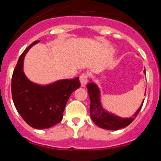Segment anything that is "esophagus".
<instances>
[{
  "mask_svg": "<svg viewBox=\"0 0 161 161\" xmlns=\"http://www.w3.org/2000/svg\"><path fill=\"white\" fill-rule=\"evenodd\" d=\"M88 79H89V76H88L87 73H82L80 76V84H81L82 86H85L87 84Z\"/></svg>",
  "mask_w": 161,
  "mask_h": 161,
  "instance_id": "1",
  "label": "esophagus"
}]
</instances>
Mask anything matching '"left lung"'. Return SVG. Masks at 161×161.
I'll return each instance as SVG.
<instances>
[{
	"instance_id": "8db88e82",
	"label": "left lung",
	"mask_w": 161,
	"mask_h": 161,
	"mask_svg": "<svg viewBox=\"0 0 161 161\" xmlns=\"http://www.w3.org/2000/svg\"><path fill=\"white\" fill-rule=\"evenodd\" d=\"M144 72L146 73L145 70ZM86 86H87L88 93L90 98V117L93 121V123L101 128L116 130L126 127L133 122L143 106V102H142V105L139 108V109L134 114L133 118L123 119V118L118 117L113 114L106 111L102 108L100 102V90L96 84L90 82Z\"/></svg>"
}]
</instances>
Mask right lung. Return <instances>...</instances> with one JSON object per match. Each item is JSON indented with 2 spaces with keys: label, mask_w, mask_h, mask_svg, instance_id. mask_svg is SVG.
Listing matches in <instances>:
<instances>
[{
  "label": "right lung",
  "mask_w": 161,
  "mask_h": 161,
  "mask_svg": "<svg viewBox=\"0 0 161 161\" xmlns=\"http://www.w3.org/2000/svg\"><path fill=\"white\" fill-rule=\"evenodd\" d=\"M35 41L22 52L12 76V97L20 115L29 126L35 129H47L63 119L68 98L80 86L79 77L61 80L47 85H39L27 79L23 72V61Z\"/></svg>",
  "instance_id": "add662e5"
}]
</instances>
